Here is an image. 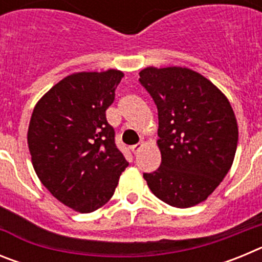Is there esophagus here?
I'll return each instance as SVG.
<instances>
[{"instance_id": "esophagus-1", "label": "esophagus", "mask_w": 262, "mask_h": 262, "mask_svg": "<svg viewBox=\"0 0 262 262\" xmlns=\"http://www.w3.org/2000/svg\"><path fill=\"white\" fill-rule=\"evenodd\" d=\"M143 145H144L143 143H138V144H135V145H133V147H131V151H133L134 154L136 155L139 151H140V149H142Z\"/></svg>"}]
</instances>
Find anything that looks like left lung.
<instances>
[{"label":"left lung","instance_id":"left-lung-1","mask_svg":"<svg viewBox=\"0 0 262 262\" xmlns=\"http://www.w3.org/2000/svg\"><path fill=\"white\" fill-rule=\"evenodd\" d=\"M140 84L157 106L161 164L144 173L163 202L186 209L207 200L231 169L239 129L230 101L211 81L182 67H148Z\"/></svg>","mask_w":262,"mask_h":262}]
</instances>
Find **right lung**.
<instances>
[{"instance_id":"1","label":"right lung","mask_w":262,"mask_h":262,"mask_svg":"<svg viewBox=\"0 0 262 262\" xmlns=\"http://www.w3.org/2000/svg\"><path fill=\"white\" fill-rule=\"evenodd\" d=\"M123 76L117 69L67 76L32 111L27 143L35 173L75 211L92 212L105 205L128 166L106 119Z\"/></svg>"}]
</instances>
